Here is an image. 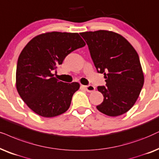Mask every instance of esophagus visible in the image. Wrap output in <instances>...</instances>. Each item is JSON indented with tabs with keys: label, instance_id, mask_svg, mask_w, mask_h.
Listing matches in <instances>:
<instances>
[{
	"label": "esophagus",
	"instance_id": "1",
	"mask_svg": "<svg viewBox=\"0 0 159 159\" xmlns=\"http://www.w3.org/2000/svg\"><path fill=\"white\" fill-rule=\"evenodd\" d=\"M84 90L88 92H93L95 90V87L94 86L91 85V84H88V85H83L82 86Z\"/></svg>",
	"mask_w": 159,
	"mask_h": 159
}]
</instances>
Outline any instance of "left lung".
<instances>
[{
  "instance_id": "obj_1",
  "label": "left lung",
  "mask_w": 159,
  "mask_h": 159,
  "mask_svg": "<svg viewBox=\"0 0 159 159\" xmlns=\"http://www.w3.org/2000/svg\"><path fill=\"white\" fill-rule=\"evenodd\" d=\"M89 49L98 73L104 74L106 86H98L104 101L98 111L108 116L128 112L139 97L144 84L139 57L124 37L108 30L80 33Z\"/></svg>"
}]
</instances>
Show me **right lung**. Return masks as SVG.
I'll return each mask as SVG.
<instances>
[{"label": "right lung", "mask_w": 159, "mask_h": 159, "mask_svg": "<svg viewBox=\"0 0 159 159\" xmlns=\"http://www.w3.org/2000/svg\"><path fill=\"white\" fill-rule=\"evenodd\" d=\"M84 45L77 33L51 32L34 37L24 47L16 65V86L35 113L52 117L68 110L80 84L59 81L52 71L69 53Z\"/></svg>", "instance_id": "right-lung-1"}]
</instances>
